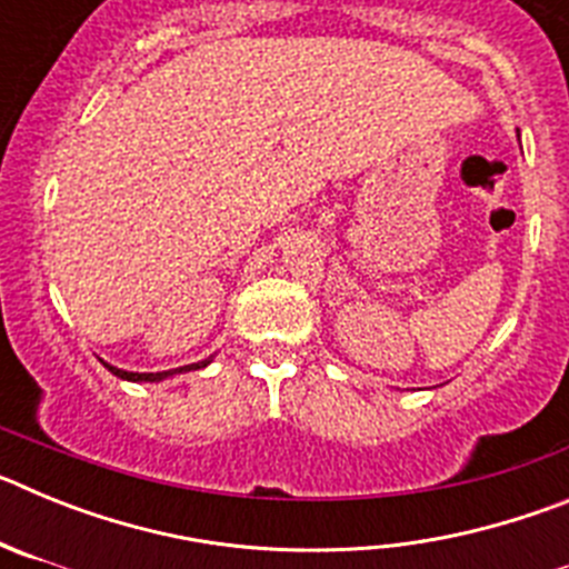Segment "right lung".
Returning <instances> with one entry per match:
<instances>
[{"mask_svg": "<svg viewBox=\"0 0 569 569\" xmlns=\"http://www.w3.org/2000/svg\"><path fill=\"white\" fill-rule=\"evenodd\" d=\"M208 361L210 359L199 361V365L179 367V370H164V373H128V370H119V367H110V365H104V367H108V370L113 376H119V379H128V381H162V379H168V376H173V373H182V370H199V367H204V365H208Z\"/></svg>", "mask_w": 569, "mask_h": 569, "instance_id": "add662e5", "label": "right lung"}]
</instances>
